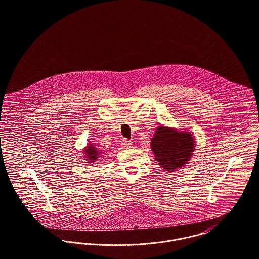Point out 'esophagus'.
Wrapping results in <instances>:
<instances>
[{
    "mask_svg": "<svg viewBox=\"0 0 259 259\" xmlns=\"http://www.w3.org/2000/svg\"><path fill=\"white\" fill-rule=\"evenodd\" d=\"M121 145H122L124 148H131L132 142H130V141H127V140H123V141L121 142Z\"/></svg>",
    "mask_w": 259,
    "mask_h": 259,
    "instance_id": "34e87169",
    "label": "esophagus"
}]
</instances>
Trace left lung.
I'll return each mask as SVG.
<instances>
[{"label":"left lung","instance_id":"8db88e82","mask_svg":"<svg viewBox=\"0 0 259 259\" xmlns=\"http://www.w3.org/2000/svg\"><path fill=\"white\" fill-rule=\"evenodd\" d=\"M196 147L193 134L161 124L151 140L156 162L167 172H177L192 159Z\"/></svg>","mask_w":259,"mask_h":259}]
</instances>
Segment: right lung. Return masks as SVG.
<instances>
[{"instance_id":"add662e5","label":"right lung","mask_w":259,"mask_h":259,"mask_svg":"<svg viewBox=\"0 0 259 259\" xmlns=\"http://www.w3.org/2000/svg\"><path fill=\"white\" fill-rule=\"evenodd\" d=\"M83 152V158L87 160V163H89L90 165H92L95 161H97L98 158H100L102 156V152L99 151L94 143H90L87 144V147L82 151Z\"/></svg>"}]
</instances>
